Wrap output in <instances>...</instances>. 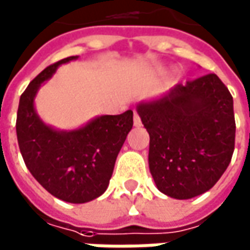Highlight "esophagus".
<instances>
[{
  "label": "esophagus",
  "instance_id": "esophagus-1",
  "mask_svg": "<svg viewBox=\"0 0 250 250\" xmlns=\"http://www.w3.org/2000/svg\"><path fill=\"white\" fill-rule=\"evenodd\" d=\"M141 125H142V122H141L139 115L137 113V112H134V125H135V127H139Z\"/></svg>",
  "mask_w": 250,
  "mask_h": 250
}]
</instances>
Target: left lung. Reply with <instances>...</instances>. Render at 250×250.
<instances>
[{
    "instance_id": "1",
    "label": "left lung",
    "mask_w": 250,
    "mask_h": 250,
    "mask_svg": "<svg viewBox=\"0 0 250 250\" xmlns=\"http://www.w3.org/2000/svg\"><path fill=\"white\" fill-rule=\"evenodd\" d=\"M149 132V168L161 193L188 200L220 179L235 145L232 97L215 74L137 106Z\"/></svg>"
}]
</instances>
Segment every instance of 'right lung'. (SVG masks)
I'll list each match as a JSON object with an SVG mask.
<instances>
[{
	"label": "right lung",
	"mask_w": 250,
	"mask_h": 250,
	"mask_svg": "<svg viewBox=\"0 0 250 250\" xmlns=\"http://www.w3.org/2000/svg\"><path fill=\"white\" fill-rule=\"evenodd\" d=\"M75 59L71 56L54 62L30 82L19 101L16 134L32 176L52 196L83 204L108 188L116 157L132 128V111L100 116L74 131H57L45 125L34 109V97L60 64Z\"/></svg>",
	"instance_id": "add662e5"
}]
</instances>
